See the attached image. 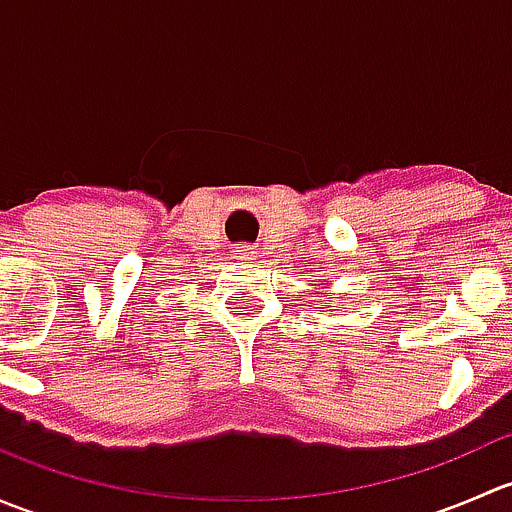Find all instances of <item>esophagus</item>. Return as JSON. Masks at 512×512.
I'll use <instances>...</instances> for the list:
<instances>
[{"label":"esophagus","instance_id":"34e87169","mask_svg":"<svg viewBox=\"0 0 512 512\" xmlns=\"http://www.w3.org/2000/svg\"><path fill=\"white\" fill-rule=\"evenodd\" d=\"M235 255L242 257V260H252V250H250V247H237Z\"/></svg>","mask_w":512,"mask_h":512}]
</instances>
